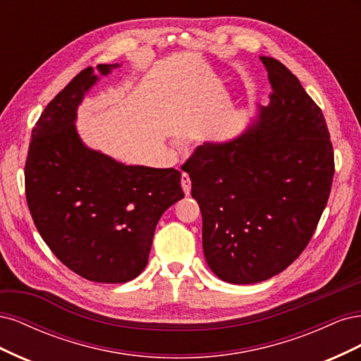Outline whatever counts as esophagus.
I'll return each instance as SVG.
<instances>
[{
  "instance_id": "34e87169",
  "label": "esophagus",
  "mask_w": 361,
  "mask_h": 361,
  "mask_svg": "<svg viewBox=\"0 0 361 361\" xmlns=\"http://www.w3.org/2000/svg\"><path fill=\"white\" fill-rule=\"evenodd\" d=\"M180 183H182V190H183V192L187 194V195H190V192H191V179H190V176H188L187 173H182Z\"/></svg>"
}]
</instances>
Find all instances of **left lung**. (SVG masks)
<instances>
[{
  "mask_svg": "<svg viewBox=\"0 0 361 361\" xmlns=\"http://www.w3.org/2000/svg\"><path fill=\"white\" fill-rule=\"evenodd\" d=\"M269 105L245 133L206 143L183 164L203 218V251L216 277L264 281L297 259L330 197L334 152L321 108L283 63L260 57Z\"/></svg>",
  "mask_w": 361,
  "mask_h": 361,
  "instance_id": "obj_1",
  "label": "left lung"
}]
</instances>
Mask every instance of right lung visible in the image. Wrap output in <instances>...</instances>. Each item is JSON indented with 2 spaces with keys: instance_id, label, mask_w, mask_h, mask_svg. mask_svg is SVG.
I'll return each mask as SVG.
<instances>
[{
  "instance_id": "add662e5",
  "label": "right lung",
  "mask_w": 361,
  "mask_h": 361,
  "mask_svg": "<svg viewBox=\"0 0 361 361\" xmlns=\"http://www.w3.org/2000/svg\"><path fill=\"white\" fill-rule=\"evenodd\" d=\"M96 80L92 68L81 71L43 110L25 161V195L61 264L90 281L125 283L146 268L159 218L183 191L179 170L125 166L82 145L76 106Z\"/></svg>"
}]
</instances>
